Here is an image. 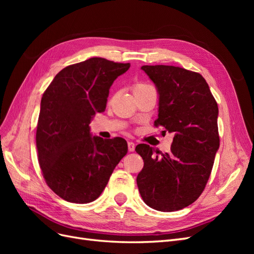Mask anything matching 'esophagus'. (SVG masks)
<instances>
[{
	"label": "esophagus",
	"instance_id": "34e87169",
	"mask_svg": "<svg viewBox=\"0 0 254 254\" xmlns=\"http://www.w3.org/2000/svg\"><path fill=\"white\" fill-rule=\"evenodd\" d=\"M135 144L133 142H128V150L129 151H134Z\"/></svg>",
	"mask_w": 254,
	"mask_h": 254
}]
</instances>
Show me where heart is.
I'll return each mask as SVG.
<instances>
[{
  "instance_id": "heart-1",
  "label": "heart",
  "mask_w": 254,
  "mask_h": 254,
  "mask_svg": "<svg viewBox=\"0 0 254 254\" xmlns=\"http://www.w3.org/2000/svg\"><path fill=\"white\" fill-rule=\"evenodd\" d=\"M145 87H147V86H146V84H143V83H137V84H135V86H134L133 91H135V90H137V89L145 88Z\"/></svg>"
}]
</instances>
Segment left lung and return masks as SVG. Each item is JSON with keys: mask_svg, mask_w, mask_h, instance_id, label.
Instances as JSON below:
<instances>
[{"mask_svg": "<svg viewBox=\"0 0 254 254\" xmlns=\"http://www.w3.org/2000/svg\"><path fill=\"white\" fill-rule=\"evenodd\" d=\"M159 95L156 126L174 133L171 151L147 144L135 151L143 158L136 184L144 202L157 211L173 212L193 203L209 180L219 148L218 106L202 76L173 65H143ZM156 152L155 157L153 153Z\"/></svg>", "mask_w": 254, "mask_h": 254, "instance_id": "1", "label": "left lung"}]
</instances>
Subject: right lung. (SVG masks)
Masks as SVG:
<instances>
[{"label":"right lung","instance_id":"add662e5","mask_svg":"<svg viewBox=\"0 0 254 254\" xmlns=\"http://www.w3.org/2000/svg\"><path fill=\"white\" fill-rule=\"evenodd\" d=\"M129 67L90 58L63 68L43 93L36 133L39 164L48 186L68 202L94 201L128 151L124 139L92 136L89 125Z\"/></svg>","mask_w":254,"mask_h":254}]
</instances>
